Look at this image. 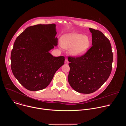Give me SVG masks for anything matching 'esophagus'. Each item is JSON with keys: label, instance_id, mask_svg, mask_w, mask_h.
<instances>
[{"label": "esophagus", "instance_id": "34e87169", "mask_svg": "<svg viewBox=\"0 0 126 126\" xmlns=\"http://www.w3.org/2000/svg\"><path fill=\"white\" fill-rule=\"evenodd\" d=\"M65 63H66V64L69 63V61L67 59H65Z\"/></svg>", "mask_w": 126, "mask_h": 126}]
</instances>
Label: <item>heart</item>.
<instances>
[{
  "mask_svg": "<svg viewBox=\"0 0 126 126\" xmlns=\"http://www.w3.org/2000/svg\"><path fill=\"white\" fill-rule=\"evenodd\" d=\"M91 45V40L87 36L79 33H71L62 37L61 45L65 49H71L72 55L79 57L83 55Z\"/></svg>",
  "mask_w": 126,
  "mask_h": 126,
  "instance_id": "1",
  "label": "heart"
}]
</instances>
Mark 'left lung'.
Here are the masks:
<instances>
[{
	"mask_svg": "<svg viewBox=\"0 0 126 126\" xmlns=\"http://www.w3.org/2000/svg\"><path fill=\"white\" fill-rule=\"evenodd\" d=\"M92 33V46L83 55L69 56V84L75 91L92 93L109 77L113 55L109 40L100 31L89 28Z\"/></svg>",
	"mask_w": 126,
	"mask_h": 126,
	"instance_id": "8db88e82",
	"label": "left lung"
}]
</instances>
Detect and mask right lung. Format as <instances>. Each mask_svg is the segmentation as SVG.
<instances>
[{
	"instance_id": "1",
	"label": "right lung",
	"mask_w": 126,
	"mask_h": 126,
	"mask_svg": "<svg viewBox=\"0 0 126 126\" xmlns=\"http://www.w3.org/2000/svg\"><path fill=\"white\" fill-rule=\"evenodd\" d=\"M56 25L38 24L27 27L16 39L11 53L14 77L26 89L36 91L47 87L64 64V56L49 52L57 45Z\"/></svg>"
}]
</instances>
